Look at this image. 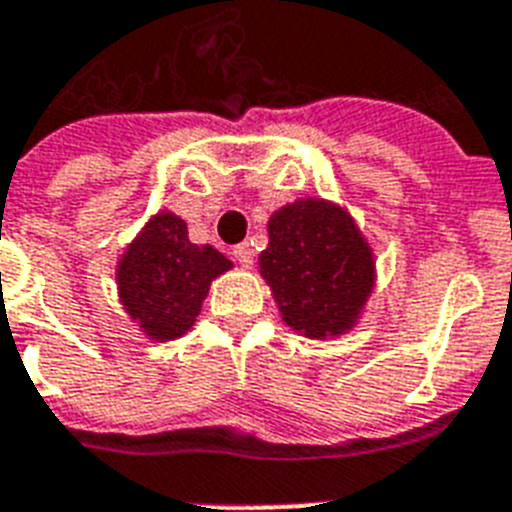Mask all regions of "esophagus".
Instances as JSON below:
<instances>
[{"label": "esophagus", "instance_id": "esophagus-1", "mask_svg": "<svg viewBox=\"0 0 512 512\" xmlns=\"http://www.w3.org/2000/svg\"><path fill=\"white\" fill-rule=\"evenodd\" d=\"M234 260L242 268H249V265L255 263V249L249 247V244H239V247H234Z\"/></svg>", "mask_w": 512, "mask_h": 512}]
</instances>
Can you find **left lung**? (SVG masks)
Here are the masks:
<instances>
[{
    "mask_svg": "<svg viewBox=\"0 0 512 512\" xmlns=\"http://www.w3.org/2000/svg\"><path fill=\"white\" fill-rule=\"evenodd\" d=\"M260 276L286 326L323 342L360 323L376 289V255L347 207L302 197L270 215Z\"/></svg>",
    "mask_w": 512,
    "mask_h": 512,
    "instance_id": "8db88e82",
    "label": "left lung"
}]
</instances>
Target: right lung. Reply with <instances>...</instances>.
I'll list each match as a JSON object with an SVG mask.
<instances>
[{
    "mask_svg": "<svg viewBox=\"0 0 512 512\" xmlns=\"http://www.w3.org/2000/svg\"><path fill=\"white\" fill-rule=\"evenodd\" d=\"M231 268L215 247L191 244L176 213L160 210L118 257V299L149 342H173L194 326L210 284Z\"/></svg>",
    "mask_w": 512,
    "mask_h": 512,
    "instance_id": "add662e5",
    "label": "right lung"
}]
</instances>
